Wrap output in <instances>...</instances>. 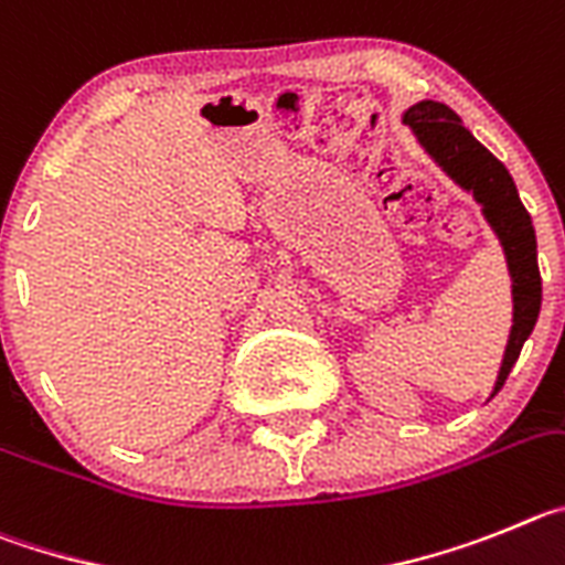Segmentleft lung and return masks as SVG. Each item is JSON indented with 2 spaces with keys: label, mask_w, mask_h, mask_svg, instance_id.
<instances>
[{
  "label": "left lung",
  "mask_w": 565,
  "mask_h": 565,
  "mask_svg": "<svg viewBox=\"0 0 565 565\" xmlns=\"http://www.w3.org/2000/svg\"><path fill=\"white\" fill-rule=\"evenodd\" d=\"M405 124L414 129L419 143L439 162L450 180L465 191H472L484 211V220L495 231L498 242L507 253V267L512 278V329L507 352L498 371L492 396L510 377L512 365L521 354L523 343L535 329L541 312V270H537V242L530 213L523 207L518 188L504 162L492 157L484 146L461 126V118L450 106L439 100H419L405 111Z\"/></svg>",
  "instance_id": "obj_1"
}]
</instances>
